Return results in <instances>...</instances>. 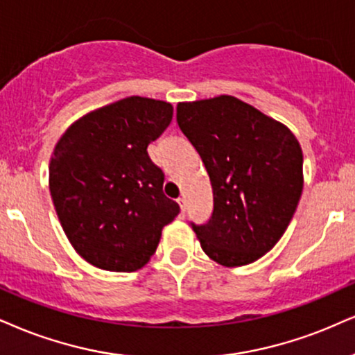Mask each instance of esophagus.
<instances>
[{
    "mask_svg": "<svg viewBox=\"0 0 355 355\" xmlns=\"http://www.w3.org/2000/svg\"><path fill=\"white\" fill-rule=\"evenodd\" d=\"M178 204L181 205V214H182V216H184V214H186V202H184V199L179 198L178 199Z\"/></svg>",
    "mask_w": 355,
    "mask_h": 355,
    "instance_id": "esophagus-1",
    "label": "esophagus"
}]
</instances>
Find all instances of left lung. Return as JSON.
Instances as JSON below:
<instances>
[{"label": "left lung", "instance_id": "left-lung-1", "mask_svg": "<svg viewBox=\"0 0 355 355\" xmlns=\"http://www.w3.org/2000/svg\"><path fill=\"white\" fill-rule=\"evenodd\" d=\"M178 125L211 178L214 211L192 224L205 255L242 266L283 237L303 192V151L288 126L232 95L178 103Z\"/></svg>", "mask_w": 355, "mask_h": 355}]
</instances>
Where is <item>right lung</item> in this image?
Instances as JSON below:
<instances>
[{
    "label": "right lung",
    "mask_w": 355,
    "mask_h": 355,
    "mask_svg": "<svg viewBox=\"0 0 355 355\" xmlns=\"http://www.w3.org/2000/svg\"><path fill=\"white\" fill-rule=\"evenodd\" d=\"M171 120L173 105L135 95L78 118L57 141L52 202L69 242L90 265L139 270L179 214L163 192L164 173L146 151Z\"/></svg>",
    "instance_id": "obj_1"
}]
</instances>
